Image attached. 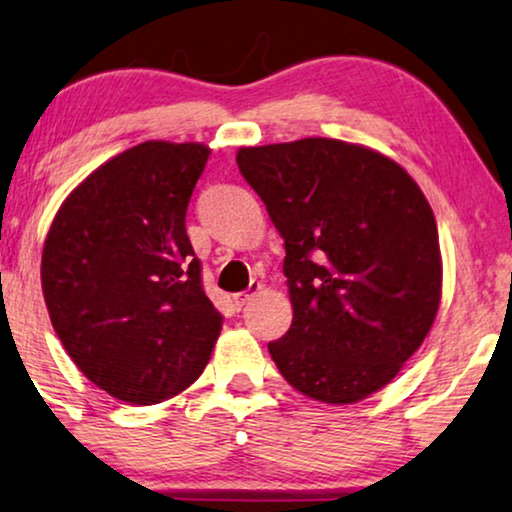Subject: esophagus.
<instances>
[{"label": "esophagus", "instance_id": "obj_1", "mask_svg": "<svg viewBox=\"0 0 512 512\" xmlns=\"http://www.w3.org/2000/svg\"><path fill=\"white\" fill-rule=\"evenodd\" d=\"M260 290H262V285H260V283H250V288H248V290H245V292H238V295H234V304L238 306V309H243V306L248 304L250 299L255 297L257 292H260Z\"/></svg>", "mask_w": 512, "mask_h": 512}]
</instances>
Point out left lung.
<instances>
[{"label": "left lung", "mask_w": 512, "mask_h": 512, "mask_svg": "<svg viewBox=\"0 0 512 512\" xmlns=\"http://www.w3.org/2000/svg\"><path fill=\"white\" fill-rule=\"evenodd\" d=\"M236 163L285 241L292 325L269 342L313 400L384 388L431 330L442 295L438 224L388 156L330 138L241 147Z\"/></svg>", "instance_id": "left-lung-1"}]
</instances>
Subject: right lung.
<instances>
[{
    "label": "right lung",
    "instance_id": "right-lung-1",
    "mask_svg": "<svg viewBox=\"0 0 512 512\" xmlns=\"http://www.w3.org/2000/svg\"><path fill=\"white\" fill-rule=\"evenodd\" d=\"M210 149L149 140L95 168L63 201L42 252L53 330L74 365L128 405L201 377L222 316L185 229Z\"/></svg>",
    "mask_w": 512,
    "mask_h": 512
}]
</instances>
